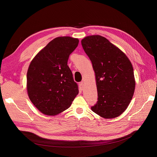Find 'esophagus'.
I'll return each instance as SVG.
<instances>
[{
    "label": "esophagus",
    "mask_w": 157,
    "mask_h": 157,
    "mask_svg": "<svg viewBox=\"0 0 157 157\" xmlns=\"http://www.w3.org/2000/svg\"><path fill=\"white\" fill-rule=\"evenodd\" d=\"M79 89H81V90H83L84 89V84L83 82H81L79 84Z\"/></svg>",
    "instance_id": "1"
}]
</instances>
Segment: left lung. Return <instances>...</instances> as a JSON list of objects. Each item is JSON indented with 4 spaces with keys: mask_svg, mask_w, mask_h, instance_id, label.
I'll return each instance as SVG.
<instances>
[{
    "mask_svg": "<svg viewBox=\"0 0 157 157\" xmlns=\"http://www.w3.org/2000/svg\"><path fill=\"white\" fill-rule=\"evenodd\" d=\"M81 44L96 75L98 101L91 110L105 119L117 117L127 108L135 91L132 63L119 48L102 36H86Z\"/></svg>",
    "mask_w": 157,
    "mask_h": 157,
    "instance_id": "obj_1",
    "label": "left lung"
}]
</instances>
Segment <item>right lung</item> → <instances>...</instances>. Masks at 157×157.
Returning <instances> with one entry per match:
<instances>
[{
	"label": "right lung",
	"mask_w": 157,
	"mask_h": 157,
	"mask_svg": "<svg viewBox=\"0 0 157 157\" xmlns=\"http://www.w3.org/2000/svg\"><path fill=\"white\" fill-rule=\"evenodd\" d=\"M78 43L77 38L57 37L30 64L27 75L28 95L44 114L55 116L68 109L79 93L68 66L69 56Z\"/></svg>",
	"instance_id": "add662e5"
}]
</instances>
